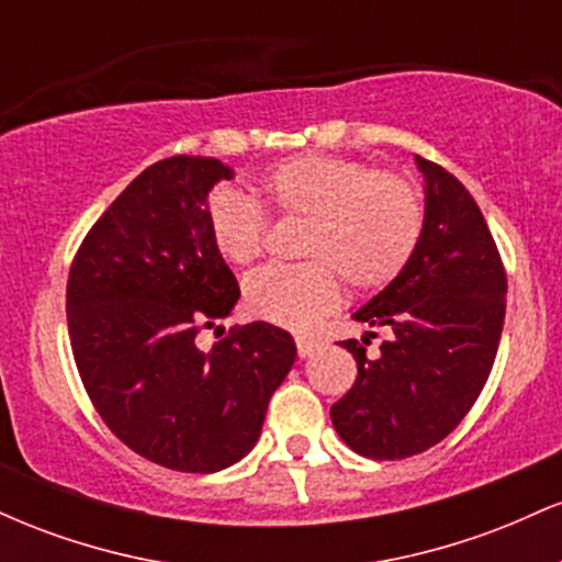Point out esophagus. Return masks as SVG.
Segmentation results:
<instances>
[{
  "label": "esophagus",
  "instance_id": "obj_1",
  "mask_svg": "<svg viewBox=\"0 0 562 562\" xmlns=\"http://www.w3.org/2000/svg\"><path fill=\"white\" fill-rule=\"evenodd\" d=\"M295 348H299L301 359H308L314 357V351H319V340L312 335H295Z\"/></svg>",
  "mask_w": 562,
  "mask_h": 562
}]
</instances>
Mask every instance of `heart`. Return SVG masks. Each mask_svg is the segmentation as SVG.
Returning a JSON list of instances; mask_svg holds the SVG:
<instances>
[{"label": "heart", "instance_id": "heart-1", "mask_svg": "<svg viewBox=\"0 0 562 562\" xmlns=\"http://www.w3.org/2000/svg\"><path fill=\"white\" fill-rule=\"evenodd\" d=\"M277 216L303 218L293 267H263L245 280L243 303L254 317L303 327L340 301V277L372 293L391 285L415 256L425 229L420 190L402 173L353 158L306 153L269 166L254 182ZM211 245L232 267H248L263 250L259 205L232 187L205 203Z\"/></svg>", "mask_w": 562, "mask_h": 562}]
</instances>
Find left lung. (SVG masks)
<instances>
[{
    "label": "left lung",
    "mask_w": 562,
    "mask_h": 562,
    "mask_svg": "<svg viewBox=\"0 0 562 562\" xmlns=\"http://www.w3.org/2000/svg\"><path fill=\"white\" fill-rule=\"evenodd\" d=\"M425 173V229L415 256L353 319L389 327L380 357L344 340L357 380L333 404L357 454L404 460L443 441L481 396L505 325L507 274L479 203L443 166ZM372 335V333H367Z\"/></svg>",
    "instance_id": "obj_1"
}]
</instances>
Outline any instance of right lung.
Wrapping results in <instances>:
<instances>
[{"mask_svg": "<svg viewBox=\"0 0 562 562\" xmlns=\"http://www.w3.org/2000/svg\"><path fill=\"white\" fill-rule=\"evenodd\" d=\"M229 177L216 158L147 166L68 272L70 348L97 415L128 449L179 473L243 460L295 362L290 333L269 322L229 327L211 351L195 346L240 299L205 224L209 190Z\"/></svg>", "mask_w": 562, "mask_h": 562, "instance_id": "right-lung-1", "label": "right lung"}]
</instances>
